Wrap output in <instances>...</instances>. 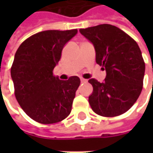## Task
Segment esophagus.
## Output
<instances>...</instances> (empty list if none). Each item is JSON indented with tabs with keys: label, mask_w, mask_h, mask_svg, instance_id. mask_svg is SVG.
Listing matches in <instances>:
<instances>
[{
	"label": "esophagus",
	"mask_w": 153,
	"mask_h": 153,
	"mask_svg": "<svg viewBox=\"0 0 153 153\" xmlns=\"http://www.w3.org/2000/svg\"><path fill=\"white\" fill-rule=\"evenodd\" d=\"M80 79H81V82H82V83H85V82H88V80L85 79V78H82V77H81Z\"/></svg>",
	"instance_id": "esophagus-1"
}]
</instances>
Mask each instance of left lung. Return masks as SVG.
<instances>
[{
	"instance_id": "left-lung-1",
	"label": "left lung",
	"mask_w": 153,
	"mask_h": 153,
	"mask_svg": "<svg viewBox=\"0 0 153 153\" xmlns=\"http://www.w3.org/2000/svg\"><path fill=\"white\" fill-rule=\"evenodd\" d=\"M94 46L96 63L106 71L103 82L88 80L93 93L88 97L96 114L112 117L125 113L140 96L145 74V62L137 42L111 25L80 29Z\"/></svg>"
}]
</instances>
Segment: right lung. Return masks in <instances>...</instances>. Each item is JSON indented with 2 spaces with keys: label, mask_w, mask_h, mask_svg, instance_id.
I'll return each mask as SVG.
<instances>
[{
  "label": "right lung",
  "mask_w": 153,
  "mask_h": 153,
  "mask_svg": "<svg viewBox=\"0 0 153 153\" xmlns=\"http://www.w3.org/2000/svg\"><path fill=\"white\" fill-rule=\"evenodd\" d=\"M77 30H45L22 42L11 67L14 94L21 108L30 118L42 124L61 122L71 111L78 76L66 81L53 75L65 43Z\"/></svg>",
  "instance_id": "add662e5"
}]
</instances>
